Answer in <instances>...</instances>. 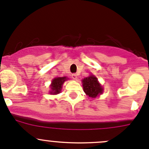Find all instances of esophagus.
Listing matches in <instances>:
<instances>
[{"label": "esophagus", "mask_w": 149, "mask_h": 149, "mask_svg": "<svg viewBox=\"0 0 149 149\" xmlns=\"http://www.w3.org/2000/svg\"><path fill=\"white\" fill-rule=\"evenodd\" d=\"M77 75L76 74H72V78L73 79H77Z\"/></svg>", "instance_id": "34e87169"}]
</instances>
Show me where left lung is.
Segmentation results:
<instances>
[{
	"label": "left lung",
	"mask_w": 149,
	"mask_h": 149,
	"mask_svg": "<svg viewBox=\"0 0 149 149\" xmlns=\"http://www.w3.org/2000/svg\"><path fill=\"white\" fill-rule=\"evenodd\" d=\"M82 86L84 92L91 98H95L97 95L102 93V87L98 83L97 78L93 75L84 78L82 79Z\"/></svg>",
	"instance_id": "1"
}]
</instances>
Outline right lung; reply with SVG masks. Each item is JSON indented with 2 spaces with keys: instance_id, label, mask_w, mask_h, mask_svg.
I'll list each match as a JSON object with an SVG mask.
<instances>
[{
  "instance_id": "obj_1",
  "label": "right lung",
  "mask_w": 149,
  "mask_h": 149,
  "mask_svg": "<svg viewBox=\"0 0 149 149\" xmlns=\"http://www.w3.org/2000/svg\"><path fill=\"white\" fill-rule=\"evenodd\" d=\"M67 77H56L54 78L52 81V84H51V93L52 94H58L61 91V88H62V85L64 82H65Z\"/></svg>"
}]
</instances>
